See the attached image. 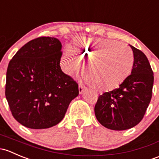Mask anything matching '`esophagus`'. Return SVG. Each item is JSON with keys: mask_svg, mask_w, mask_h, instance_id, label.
<instances>
[{"mask_svg": "<svg viewBox=\"0 0 159 159\" xmlns=\"http://www.w3.org/2000/svg\"><path fill=\"white\" fill-rule=\"evenodd\" d=\"M86 89V86H83V84H80L79 85V92L80 94H82V93H83V91Z\"/></svg>", "mask_w": 159, "mask_h": 159, "instance_id": "1", "label": "esophagus"}]
</instances>
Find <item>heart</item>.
<instances>
[{"label":"heart","instance_id":"heart-1","mask_svg":"<svg viewBox=\"0 0 159 159\" xmlns=\"http://www.w3.org/2000/svg\"><path fill=\"white\" fill-rule=\"evenodd\" d=\"M73 50L84 58H92L86 72L92 87L110 91L119 87L130 75L134 65L132 51L126 45L110 39L78 37L73 40ZM64 60L69 70L79 67L80 60L70 50Z\"/></svg>","mask_w":159,"mask_h":159}]
</instances>
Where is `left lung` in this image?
Listing matches in <instances>:
<instances>
[{
  "label": "left lung",
  "instance_id": "1",
  "mask_svg": "<svg viewBox=\"0 0 159 159\" xmlns=\"http://www.w3.org/2000/svg\"><path fill=\"white\" fill-rule=\"evenodd\" d=\"M134 65L131 74L117 89L98 98L95 115L99 123L112 130H125L143 119L152 95L153 71L146 56L130 45Z\"/></svg>",
  "mask_w": 159,
  "mask_h": 159
}]
</instances>
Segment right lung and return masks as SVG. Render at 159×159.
<instances>
[{
    "mask_svg": "<svg viewBox=\"0 0 159 159\" xmlns=\"http://www.w3.org/2000/svg\"><path fill=\"white\" fill-rule=\"evenodd\" d=\"M62 45L41 37L23 46L8 64L5 96L14 119L34 129L50 128L79 95L78 84L60 66Z\"/></svg>",
    "mask_w": 159,
    "mask_h": 159,
    "instance_id": "obj_1",
    "label": "right lung"
}]
</instances>
